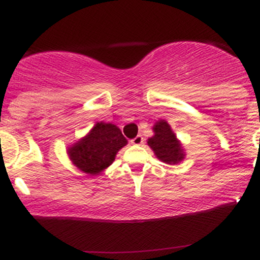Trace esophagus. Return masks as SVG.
Masks as SVG:
<instances>
[{"mask_svg":"<svg viewBox=\"0 0 260 260\" xmlns=\"http://www.w3.org/2000/svg\"><path fill=\"white\" fill-rule=\"evenodd\" d=\"M143 142H144V138H143V137L140 136V134H138V136H137L136 138H133L132 140H131V143H132V144H134V145L143 144Z\"/></svg>","mask_w":260,"mask_h":260,"instance_id":"esophagus-1","label":"esophagus"}]
</instances>
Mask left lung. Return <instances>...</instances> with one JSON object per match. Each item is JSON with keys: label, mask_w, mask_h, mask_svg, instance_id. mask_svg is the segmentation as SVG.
Segmentation results:
<instances>
[{"label": "left lung", "mask_w": 260, "mask_h": 260, "mask_svg": "<svg viewBox=\"0 0 260 260\" xmlns=\"http://www.w3.org/2000/svg\"><path fill=\"white\" fill-rule=\"evenodd\" d=\"M155 136L148 139L149 147L154 150L157 159L166 164H177L184 157L181 144L166 121L161 120L154 126Z\"/></svg>", "instance_id": "1"}]
</instances>
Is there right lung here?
<instances>
[{
    "mask_svg": "<svg viewBox=\"0 0 260 260\" xmlns=\"http://www.w3.org/2000/svg\"><path fill=\"white\" fill-rule=\"evenodd\" d=\"M126 144L127 139L120 128L100 122L88 136L68 149V155L77 168L94 176L109 168L117 151Z\"/></svg>",
    "mask_w": 260,
    "mask_h": 260,
    "instance_id": "1",
    "label": "right lung"
}]
</instances>
